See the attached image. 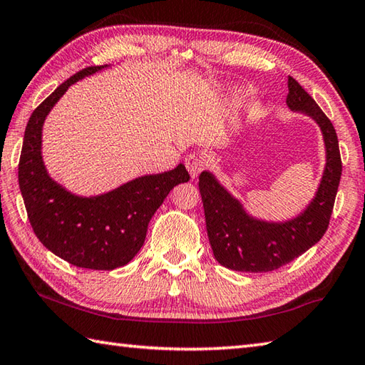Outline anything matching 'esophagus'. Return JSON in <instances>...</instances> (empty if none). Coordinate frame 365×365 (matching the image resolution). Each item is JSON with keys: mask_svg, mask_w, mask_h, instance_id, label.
<instances>
[{"mask_svg": "<svg viewBox=\"0 0 365 365\" xmlns=\"http://www.w3.org/2000/svg\"><path fill=\"white\" fill-rule=\"evenodd\" d=\"M185 166H187L188 173L192 178H196L199 174L202 173L204 168H205V160L202 155H197V153H191L187 156V160H185Z\"/></svg>", "mask_w": 365, "mask_h": 365, "instance_id": "34e87169", "label": "esophagus"}]
</instances>
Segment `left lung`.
<instances>
[{"mask_svg": "<svg viewBox=\"0 0 365 365\" xmlns=\"http://www.w3.org/2000/svg\"><path fill=\"white\" fill-rule=\"evenodd\" d=\"M288 90L287 104L292 110L309 113L323 131L327 152L323 180L317 197L301 217L277 225L248 217L215 177L209 173L199 175V191L213 256L227 269L253 274L280 269L319 242L329 227L341 177L337 133L315 99L291 76Z\"/></svg>", "mask_w": 365, "mask_h": 365, "instance_id": "left-lung-1", "label": "left lung"}]
</instances>
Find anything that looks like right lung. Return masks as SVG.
Wrapping results in <instances>:
<instances>
[{"mask_svg":"<svg viewBox=\"0 0 365 365\" xmlns=\"http://www.w3.org/2000/svg\"><path fill=\"white\" fill-rule=\"evenodd\" d=\"M104 66H88L63 82L28 120L19 161V187L30 225L42 245L69 264L112 270L130 262L144 245L153 213L175 185L188 182L183 164L169 173L139 177L96 197H78L46 173L41 156L42 123L71 83Z\"/></svg>","mask_w":365,"mask_h":365,"instance_id":"obj_1","label":"right lung"}]
</instances>
